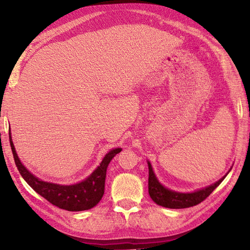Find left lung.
Returning <instances> with one entry per match:
<instances>
[{
  "label": "left lung",
  "mask_w": 250,
  "mask_h": 250,
  "mask_svg": "<svg viewBox=\"0 0 250 250\" xmlns=\"http://www.w3.org/2000/svg\"><path fill=\"white\" fill-rule=\"evenodd\" d=\"M148 163V169H149V177H148V192H149L150 198L156 204L167 207V208H187L194 205H198L202 201H204L213 191L218 187L222 180L226 178L231 169H229L224 177L220 178L218 182L207 186L205 188L196 190L194 192H177L168 188H166L164 186L159 182L157 176L153 172L152 167L149 161Z\"/></svg>",
  "instance_id": "1"
}]
</instances>
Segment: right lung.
Wrapping results in <instances>:
<instances>
[{
    "label": "right lung",
    "mask_w": 250,
    "mask_h": 250,
    "mask_svg": "<svg viewBox=\"0 0 250 250\" xmlns=\"http://www.w3.org/2000/svg\"><path fill=\"white\" fill-rule=\"evenodd\" d=\"M9 143L18 171L30 187L52 205L68 211L87 210L99 203L104 194L106 169H107L111 159L122 150L121 148H114L109 150L104 156L100 166L83 182L74 185H60L44 182V180L37 178L21 163L12 140L10 126Z\"/></svg>",
    "instance_id": "obj_1"
}]
</instances>
